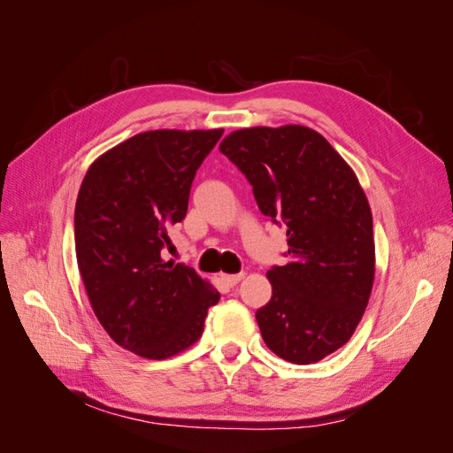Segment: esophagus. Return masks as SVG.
Segmentation results:
<instances>
[{
    "mask_svg": "<svg viewBox=\"0 0 453 453\" xmlns=\"http://www.w3.org/2000/svg\"><path fill=\"white\" fill-rule=\"evenodd\" d=\"M243 280V272H240V273H230V276H223V281L228 285V287H234L236 283H240Z\"/></svg>",
    "mask_w": 453,
    "mask_h": 453,
    "instance_id": "1",
    "label": "esophagus"
}]
</instances>
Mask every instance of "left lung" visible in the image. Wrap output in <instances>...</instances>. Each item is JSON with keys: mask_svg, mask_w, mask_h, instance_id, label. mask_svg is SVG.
Segmentation results:
<instances>
[{"mask_svg": "<svg viewBox=\"0 0 453 453\" xmlns=\"http://www.w3.org/2000/svg\"><path fill=\"white\" fill-rule=\"evenodd\" d=\"M219 150L263 215L287 226L289 260L266 272L272 298L255 313L265 344L289 363H318L351 338L374 283L372 211L357 175L300 125L242 128Z\"/></svg>", "mask_w": 453, "mask_h": 453, "instance_id": "8db88e82", "label": "left lung"}]
</instances>
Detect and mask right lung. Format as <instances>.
Instances as JSON below:
<instances>
[{
  "instance_id": "add662e5",
  "label": "right lung",
  "mask_w": 453,
  "mask_h": 453,
  "mask_svg": "<svg viewBox=\"0 0 453 453\" xmlns=\"http://www.w3.org/2000/svg\"><path fill=\"white\" fill-rule=\"evenodd\" d=\"M223 130H150L92 162L75 203V253L96 318L119 346L168 359L203 333L217 289L164 260L190 185Z\"/></svg>"
}]
</instances>
